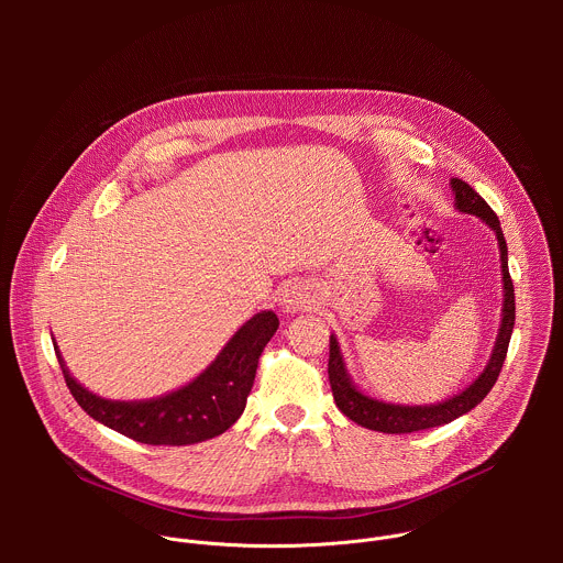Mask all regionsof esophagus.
Segmentation results:
<instances>
[{
	"mask_svg": "<svg viewBox=\"0 0 563 563\" xmlns=\"http://www.w3.org/2000/svg\"><path fill=\"white\" fill-rule=\"evenodd\" d=\"M311 305H313V296H311V291H309L305 285H300V283H294V285H289V287L283 291V307H285V311L296 313V311L309 309Z\"/></svg>",
	"mask_w": 563,
	"mask_h": 563,
	"instance_id": "obj_1",
	"label": "esophagus"
}]
</instances>
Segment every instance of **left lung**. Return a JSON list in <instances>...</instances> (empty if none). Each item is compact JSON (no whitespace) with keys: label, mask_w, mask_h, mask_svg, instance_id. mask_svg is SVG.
<instances>
[{"label":"left lung","mask_w":563,"mask_h":563,"mask_svg":"<svg viewBox=\"0 0 563 563\" xmlns=\"http://www.w3.org/2000/svg\"><path fill=\"white\" fill-rule=\"evenodd\" d=\"M452 191L456 198V209L463 213L478 216L481 220H486L497 233L499 240V252H501V272H504V318H501V330L499 339L495 343L493 358L488 367L481 372V376L465 387L461 394L448 398L445 404L439 406H394V404H383V400H374L365 394H361L343 365V356L339 350V343L334 336H330V363H328V374H330V385L332 394L339 410L350 417L354 423L374 430V432H385V434H408V432H419L428 428H437L443 423H450L459 419L461 415L470 412L476 408L481 400L488 396L493 385L499 378V372L504 367L512 328H515V285L508 272V247H506V238L499 224L497 213L490 209V205L481 198L467 183L452 178Z\"/></svg>","instance_id":"left-lung-1"}]
</instances>
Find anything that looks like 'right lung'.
Returning <instances> with one entry per match:
<instances>
[{
	"mask_svg": "<svg viewBox=\"0 0 563 563\" xmlns=\"http://www.w3.org/2000/svg\"><path fill=\"white\" fill-rule=\"evenodd\" d=\"M278 330V316L261 311L240 328L220 356L189 385L153 400H107L79 385L57 354L64 380L82 408L111 430L148 445H189L229 430L247 406L258 358Z\"/></svg>",
	"mask_w": 563,
	"mask_h": 563,
	"instance_id": "1",
	"label": "right lung"
}]
</instances>
